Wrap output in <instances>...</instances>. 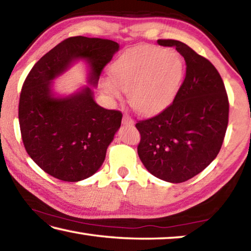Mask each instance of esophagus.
<instances>
[{
	"label": "esophagus",
	"mask_w": 251,
	"mask_h": 251,
	"mask_svg": "<svg viewBox=\"0 0 251 251\" xmlns=\"http://www.w3.org/2000/svg\"><path fill=\"white\" fill-rule=\"evenodd\" d=\"M122 122H123V124H124V125H133L134 124L133 118H130L128 115H127V114H124Z\"/></svg>",
	"instance_id": "34e87169"
}]
</instances>
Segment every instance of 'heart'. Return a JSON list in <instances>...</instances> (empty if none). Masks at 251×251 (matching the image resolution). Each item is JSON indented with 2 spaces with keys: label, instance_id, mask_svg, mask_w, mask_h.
Segmentation results:
<instances>
[{
  "label": "heart",
  "instance_id": "heart-1",
  "mask_svg": "<svg viewBox=\"0 0 251 251\" xmlns=\"http://www.w3.org/2000/svg\"><path fill=\"white\" fill-rule=\"evenodd\" d=\"M184 75V63L174 50L138 46L123 53L110 66L112 78H103L101 90L113 99L128 92L131 107L152 114L172 103Z\"/></svg>",
  "mask_w": 251,
  "mask_h": 251
}]
</instances>
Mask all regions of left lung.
<instances>
[{
    "instance_id": "8db88e82",
    "label": "left lung",
    "mask_w": 251,
    "mask_h": 251,
    "mask_svg": "<svg viewBox=\"0 0 251 251\" xmlns=\"http://www.w3.org/2000/svg\"><path fill=\"white\" fill-rule=\"evenodd\" d=\"M175 48L186 62V75L173 103L157 115L136 123L137 152L155 177L182 182L202 172L222 148L229 117L223 78L206 57L176 40H158Z\"/></svg>"
}]
</instances>
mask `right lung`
Here are the masks:
<instances>
[{"mask_svg": "<svg viewBox=\"0 0 251 251\" xmlns=\"http://www.w3.org/2000/svg\"><path fill=\"white\" fill-rule=\"evenodd\" d=\"M120 45L97 37H69L46 53L25 78L19 122L25 151L45 173L64 181H79L99 171L123 114L95 103L90 87L66 99L54 97L50 82L72 62L90 63V83H99Z\"/></svg>", "mask_w": 251, "mask_h": 251, "instance_id": "1", "label": "right lung"}]
</instances>
